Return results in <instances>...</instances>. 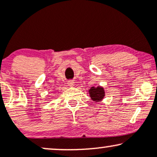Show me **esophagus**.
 Here are the masks:
<instances>
[{
	"label": "esophagus",
	"mask_w": 157,
	"mask_h": 157,
	"mask_svg": "<svg viewBox=\"0 0 157 157\" xmlns=\"http://www.w3.org/2000/svg\"><path fill=\"white\" fill-rule=\"evenodd\" d=\"M74 83H75V82H74L73 80H69L68 82V86H73Z\"/></svg>",
	"instance_id": "1"
}]
</instances>
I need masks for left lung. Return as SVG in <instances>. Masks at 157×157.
Listing matches in <instances>:
<instances>
[{
	"label": "left lung",
	"mask_w": 157,
	"mask_h": 157,
	"mask_svg": "<svg viewBox=\"0 0 157 157\" xmlns=\"http://www.w3.org/2000/svg\"><path fill=\"white\" fill-rule=\"evenodd\" d=\"M89 94L91 99L95 101H99V100H102L103 97L105 96L104 90L102 87H91V89L89 90Z\"/></svg>",
	"instance_id": "1"
}]
</instances>
